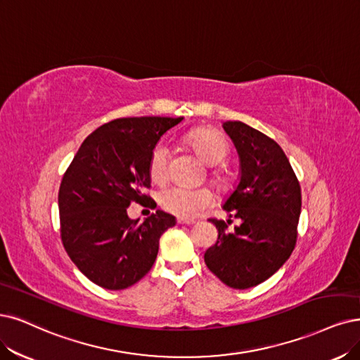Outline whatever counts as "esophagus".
<instances>
[{
  "mask_svg": "<svg viewBox=\"0 0 360 360\" xmlns=\"http://www.w3.org/2000/svg\"><path fill=\"white\" fill-rule=\"evenodd\" d=\"M176 222H178L179 225H191V224H194L195 221H194V219H188V218H178Z\"/></svg>",
  "mask_w": 360,
  "mask_h": 360,
  "instance_id": "esophagus-1",
  "label": "esophagus"
}]
</instances>
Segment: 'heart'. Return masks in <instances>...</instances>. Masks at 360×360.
Wrapping results in <instances>:
<instances>
[{"label":"heart","mask_w":360,"mask_h":360,"mask_svg":"<svg viewBox=\"0 0 360 360\" xmlns=\"http://www.w3.org/2000/svg\"><path fill=\"white\" fill-rule=\"evenodd\" d=\"M188 143L195 150L209 166H219L229 155V145L218 131L200 127L194 129L187 135ZM167 157L169 151L165 145L158 143L151 153L150 175L153 181L163 182L167 178ZM217 182H224L221 173L215 175ZM160 206L169 214L181 218H193L214 202V195L207 188H185L167 187L158 195Z\"/></svg>","instance_id":"b5f03b06"}]
</instances>
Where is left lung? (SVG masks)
Segmentation results:
<instances>
[{
	"label": "left lung",
	"mask_w": 360,
	"mask_h": 360,
	"mask_svg": "<svg viewBox=\"0 0 360 360\" xmlns=\"http://www.w3.org/2000/svg\"><path fill=\"white\" fill-rule=\"evenodd\" d=\"M240 158V181L224 203L240 224L210 219L218 240L205 254L207 269L234 289L257 286L271 277L297 243L301 187L276 141L242 122H225Z\"/></svg>",
	"instance_id": "obj_1"
}]
</instances>
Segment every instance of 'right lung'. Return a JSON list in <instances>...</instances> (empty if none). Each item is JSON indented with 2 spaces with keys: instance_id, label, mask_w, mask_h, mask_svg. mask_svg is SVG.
<instances>
[{
  "instance_id": "1",
  "label": "right lung",
  "mask_w": 360,
  "mask_h": 360,
  "mask_svg": "<svg viewBox=\"0 0 360 360\" xmlns=\"http://www.w3.org/2000/svg\"><path fill=\"white\" fill-rule=\"evenodd\" d=\"M184 117L117 118L84 139L59 188L62 243L89 281L126 289L148 273L162 234L176 224L163 210L130 219L131 203L155 207L150 195V158L165 133Z\"/></svg>"
}]
</instances>
